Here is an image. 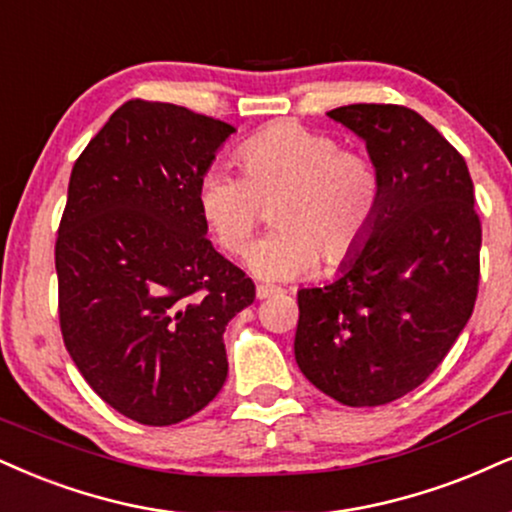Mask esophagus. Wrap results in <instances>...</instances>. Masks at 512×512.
I'll use <instances>...</instances> for the list:
<instances>
[{"label":"esophagus","mask_w":512,"mask_h":512,"mask_svg":"<svg viewBox=\"0 0 512 512\" xmlns=\"http://www.w3.org/2000/svg\"><path fill=\"white\" fill-rule=\"evenodd\" d=\"M282 289L280 287H273V285H258L256 287V296L258 299H268V296H273V294H280Z\"/></svg>","instance_id":"esophagus-1"}]
</instances>
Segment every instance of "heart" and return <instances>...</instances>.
Wrapping results in <instances>:
<instances>
[{
  "label": "heart",
  "instance_id": "heart-1",
  "mask_svg": "<svg viewBox=\"0 0 512 512\" xmlns=\"http://www.w3.org/2000/svg\"><path fill=\"white\" fill-rule=\"evenodd\" d=\"M242 173L211 166L197 185L201 218L220 249L242 256L263 204L273 206V225L251 246V273L261 280H294L318 268L339 266L368 235L380 178L370 159L344 151L334 137L299 123H277L239 149Z\"/></svg>",
  "mask_w": 512,
  "mask_h": 512
}]
</instances>
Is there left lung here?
Masks as SVG:
<instances>
[{"mask_svg":"<svg viewBox=\"0 0 512 512\" xmlns=\"http://www.w3.org/2000/svg\"><path fill=\"white\" fill-rule=\"evenodd\" d=\"M327 116L365 142L380 206L337 277L299 289L294 356L334 401L382 406L420 387L468 325L482 246L475 187L463 156L406 106Z\"/></svg>","mask_w":512,"mask_h":512,"instance_id":"8db88e82","label":"left lung"}]
</instances>
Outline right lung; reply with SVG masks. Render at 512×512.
<instances>
[{
	"instance_id": "right-lung-1",
	"label": "right lung",
	"mask_w": 512,
	"mask_h": 512,
	"mask_svg": "<svg viewBox=\"0 0 512 512\" xmlns=\"http://www.w3.org/2000/svg\"><path fill=\"white\" fill-rule=\"evenodd\" d=\"M237 132L185 106L132 99L75 161L56 239L63 344L85 382L140 425L216 399L225 325L254 282L206 239L201 175Z\"/></svg>"
}]
</instances>
